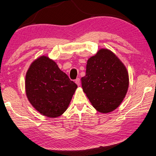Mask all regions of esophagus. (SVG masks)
Here are the masks:
<instances>
[{
	"mask_svg": "<svg viewBox=\"0 0 156 156\" xmlns=\"http://www.w3.org/2000/svg\"><path fill=\"white\" fill-rule=\"evenodd\" d=\"M75 83H76V85H77L78 87H79V86H80V79H79V78L76 79V80H75Z\"/></svg>",
	"mask_w": 156,
	"mask_h": 156,
	"instance_id": "34e87169",
	"label": "esophagus"
}]
</instances>
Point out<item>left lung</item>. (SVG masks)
Here are the masks:
<instances>
[{"instance_id": "8db88e82", "label": "left lung", "mask_w": 156, "mask_h": 156, "mask_svg": "<svg viewBox=\"0 0 156 156\" xmlns=\"http://www.w3.org/2000/svg\"><path fill=\"white\" fill-rule=\"evenodd\" d=\"M81 80L83 91L101 113H108L118 108L129 88L125 65L113 52L104 48L88 59L86 75Z\"/></svg>"}]
</instances>
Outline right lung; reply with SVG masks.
Here are the masks:
<instances>
[{"label":"right lung","instance_id":"1","mask_svg":"<svg viewBox=\"0 0 156 156\" xmlns=\"http://www.w3.org/2000/svg\"><path fill=\"white\" fill-rule=\"evenodd\" d=\"M77 85L47 55H41L29 65L25 92L31 105L42 115L55 118L68 108Z\"/></svg>","mask_w":156,"mask_h":156}]
</instances>
